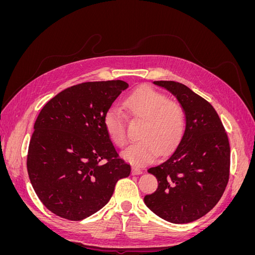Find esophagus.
Masks as SVG:
<instances>
[{
	"instance_id": "34e87169",
	"label": "esophagus",
	"mask_w": 255,
	"mask_h": 255,
	"mask_svg": "<svg viewBox=\"0 0 255 255\" xmlns=\"http://www.w3.org/2000/svg\"><path fill=\"white\" fill-rule=\"evenodd\" d=\"M141 173H142L141 169L137 168V167H133V168H132V174H133V175H138V174H141Z\"/></svg>"
}]
</instances>
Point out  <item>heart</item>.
<instances>
[{
  "mask_svg": "<svg viewBox=\"0 0 255 255\" xmlns=\"http://www.w3.org/2000/svg\"><path fill=\"white\" fill-rule=\"evenodd\" d=\"M125 110L135 119L143 120L141 140L130 144L123 152L127 159L145 164L155 159L157 154L171 152L180 142L185 127L182 107L170 102L167 96L151 87L137 89L123 102ZM104 127L115 144L127 143V121L118 107H111L104 115Z\"/></svg>",
  "mask_w": 255,
  "mask_h": 255,
  "instance_id": "1",
  "label": "heart"
}]
</instances>
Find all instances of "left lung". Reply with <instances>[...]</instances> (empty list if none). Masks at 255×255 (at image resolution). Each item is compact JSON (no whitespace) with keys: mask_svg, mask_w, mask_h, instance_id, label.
Wrapping results in <instances>:
<instances>
[{"mask_svg":"<svg viewBox=\"0 0 255 255\" xmlns=\"http://www.w3.org/2000/svg\"><path fill=\"white\" fill-rule=\"evenodd\" d=\"M153 84L177 99L186 127L170 155L148 169L158 186L143 201L160 218L188 223L210 212L225 192L230 175L228 135L214 107L190 88L173 81Z\"/></svg>","mask_w":255,"mask_h":255,"instance_id":"obj_1","label":"left lung"}]
</instances>
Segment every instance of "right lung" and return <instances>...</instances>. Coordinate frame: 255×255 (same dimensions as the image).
I'll return each mask as SVG.
<instances>
[{
  "mask_svg": "<svg viewBox=\"0 0 255 255\" xmlns=\"http://www.w3.org/2000/svg\"><path fill=\"white\" fill-rule=\"evenodd\" d=\"M128 84L117 80L69 87L43 106L34 125L27 172L38 198L61 218L79 221L110 201L130 173L104 127V115Z\"/></svg>",
  "mask_w": 255,
  "mask_h": 255,
  "instance_id": "add662e5",
  "label": "right lung"
}]
</instances>
